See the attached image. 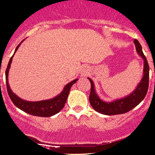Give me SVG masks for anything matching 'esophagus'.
I'll list each match as a JSON object with an SVG mask.
<instances>
[{
	"mask_svg": "<svg viewBox=\"0 0 155 155\" xmlns=\"http://www.w3.org/2000/svg\"><path fill=\"white\" fill-rule=\"evenodd\" d=\"M87 73V69L84 68V70H82L81 74H82V75H86Z\"/></svg>",
	"mask_w": 155,
	"mask_h": 155,
	"instance_id": "1",
	"label": "esophagus"
}]
</instances>
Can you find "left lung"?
I'll return each instance as SVG.
<instances>
[{
	"mask_svg": "<svg viewBox=\"0 0 155 155\" xmlns=\"http://www.w3.org/2000/svg\"><path fill=\"white\" fill-rule=\"evenodd\" d=\"M134 44L137 54L143 58L144 69L143 77L140 82L137 84V87L131 94L124 98L116 99L111 102H106L99 99L94 90V82L90 78H88L91 83V90L89 97L90 104L92 105L93 109L99 113L109 116L125 114L138 105L147 94L149 86L150 67L147 58L142 50L140 44L137 39H134Z\"/></svg>",
	"mask_w": 155,
	"mask_h": 155,
	"instance_id": "1",
	"label": "left lung"
}]
</instances>
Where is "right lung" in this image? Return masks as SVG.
Wrapping results in <instances>:
<instances>
[{"mask_svg": "<svg viewBox=\"0 0 155 155\" xmlns=\"http://www.w3.org/2000/svg\"><path fill=\"white\" fill-rule=\"evenodd\" d=\"M24 41V40H23ZM22 41V42L23 41ZM22 42L17 46L15 51L14 54H15L17 50L18 49L19 46L22 44ZM14 54L10 58L9 63L5 71V80L6 85H7V91L9 95L10 99L12 103L19 109L22 110L23 111L30 114L32 116H41V117H49V116H54L57 113H58L61 109L64 107V105L68 97L70 90H71L72 85L75 84L78 81V79H75L69 82L64 87L63 90L61 92V94L57 95L56 97L51 99L48 100H43L39 101H28L23 100L20 97H18L15 94H14L10 87L9 83H8V72H9L10 65H11L12 57Z\"/></svg>", "mask_w": 155, "mask_h": 155, "instance_id": "1", "label": "right lung"}]
</instances>
